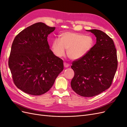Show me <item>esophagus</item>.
Here are the masks:
<instances>
[{
	"label": "esophagus",
	"instance_id": "34e87169",
	"mask_svg": "<svg viewBox=\"0 0 127 127\" xmlns=\"http://www.w3.org/2000/svg\"><path fill=\"white\" fill-rule=\"evenodd\" d=\"M64 67L65 68H67V67H68L69 66V64H67V63H64Z\"/></svg>",
	"mask_w": 127,
	"mask_h": 127
}]
</instances>
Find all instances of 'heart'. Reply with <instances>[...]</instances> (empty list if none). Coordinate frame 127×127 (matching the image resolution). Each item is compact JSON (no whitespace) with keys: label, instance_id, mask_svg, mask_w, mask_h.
Masks as SVG:
<instances>
[{"label":"heart","instance_id":"obj_1","mask_svg":"<svg viewBox=\"0 0 127 127\" xmlns=\"http://www.w3.org/2000/svg\"><path fill=\"white\" fill-rule=\"evenodd\" d=\"M93 44V39L90 36L66 32L61 34L60 40L56 39L53 41L52 50L56 56L61 57L64 55L66 49L68 57L72 60H76L87 54Z\"/></svg>","mask_w":127,"mask_h":127}]
</instances>
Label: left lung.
Instances as JSON below:
<instances>
[{
	"label": "left lung",
	"instance_id": "obj_1",
	"mask_svg": "<svg viewBox=\"0 0 127 127\" xmlns=\"http://www.w3.org/2000/svg\"><path fill=\"white\" fill-rule=\"evenodd\" d=\"M96 37V44L87 54L72 63L74 77L71 87L84 97H92L111 86L117 69V50L113 40L98 30H87Z\"/></svg>",
	"mask_w": 127,
	"mask_h": 127
}]
</instances>
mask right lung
<instances>
[{"label": "right lung", "mask_w": 127, "mask_h": 127, "mask_svg": "<svg viewBox=\"0 0 127 127\" xmlns=\"http://www.w3.org/2000/svg\"><path fill=\"white\" fill-rule=\"evenodd\" d=\"M55 30L36 23L22 31L13 41L9 67L15 85L27 94L45 93L64 69L63 60L53 54L47 41Z\"/></svg>", "instance_id": "add662e5"}]
</instances>
